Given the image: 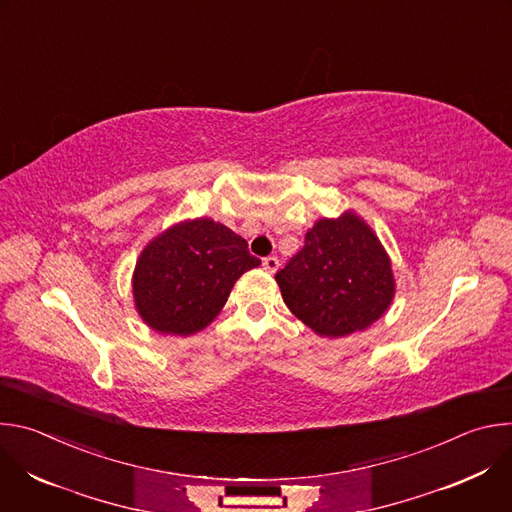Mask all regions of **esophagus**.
I'll return each instance as SVG.
<instances>
[{
    "instance_id": "34e87169",
    "label": "esophagus",
    "mask_w": 512,
    "mask_h": 512,
    "mask_svg": "<svg viewBox=\"0 0 512 512\" xmlns=\"http://www.w3.org/2000/svg\"><path fill=\"white\" fill-rule=\"evenodd\" d=\"M277 267H279V259H277L275 255H269V257L263 259V269H265L267 273H275Z\"/></svg>"
}]
</instances>
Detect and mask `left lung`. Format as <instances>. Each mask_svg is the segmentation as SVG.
<instances>
[{"label": "left lung", "mask_w": 512, "mask_h": 512, "mask_svg": "<svg viewBox=\"0 0 512 512\" xmlns=\"http://www.w3.org/2000/svg\"><path fill=\"white\" fill-rule=\"evenodd\" d=\"M287 308L322 336L369 328L393 300L391 263L360 218H322L275 273Z\"/></svg>", "instance_id": "left-lung-1"}]
</instances>
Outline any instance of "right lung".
<instances>
[{
  "mask_svg": "<svg viewBox=\"0 0 512 512\" xmlns=\"http://www.w3.org/2000/svg\"><path fill=\"white\" fill-rule=\"evenodd\" d=\"M259 259L247 241L210 218L168 229L143 249L133 275L139 316L162 334L188 336L208 326L235 281Z\"/></svg>",
  "mask_w": 512,
  "mask_h": 512,
  "instance_id": "right-lung-1",
  "label": "right lung"
}]
</instances>
